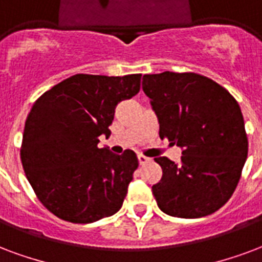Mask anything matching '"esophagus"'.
<instances>
[{
  "label": "esophagus",
  "instance_id": "34e87169",
  "mask_svg": "<svg viewBox=\"0 0 262 262\" xmlns=\"http://www.w3.org/2000/svg\"><path fill=\"white\" fill-rule=\"evenodd\" d=\"M138 161L141 166H143V164H146V163H149L150 161V159L146 156H143V155H138Z\"/></svg>",
  "mask_w": 262,
  "mask_h": 262
}]
</instances>
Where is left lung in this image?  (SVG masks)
<instances>
[{"mask_svg": "<svg viewBox=\"0 0 262 262\" xmlns=\"http://www.w3.org/2000/svg\"><path fill=\"white\" fill-rule=\"evenodd\" d=\"M142 90L160 124L161 139L182 147L181 163L156 157L163 177L152 186L163 213L200 218L231 199L245 166L249 141L239 103L198 73L145 74Z\"/></svg>", "mask_w": 262, "mask_h": 262, "instance_id": "obj_1", "label": "left lung"}]
</instances>
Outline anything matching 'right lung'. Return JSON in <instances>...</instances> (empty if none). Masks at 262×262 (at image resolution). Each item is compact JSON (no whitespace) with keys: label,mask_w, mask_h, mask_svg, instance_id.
I'll return each instance as SVG.
<instances>
[{"label":"right lung","mask_w":262,"mask_h":262,"mask_svg":"<svg viewBox=\"0 0 262 262\" xmlns=\"http://www.w3.org/2000/svg\"><path fill=\"white\" fill-rule=\"evenodd\" d=\"M139 88L141 74H74L34 102L20 160L35 196L54 215L90 224L121 208L138 159L133 150L119 156L98 143L110 135L116 106Z\"/></svg>","instance_id":"right-lung-1"}]
</instances>
